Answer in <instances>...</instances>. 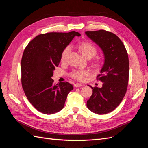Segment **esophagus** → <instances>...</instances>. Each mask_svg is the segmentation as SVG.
I'll return each mask as SVG.
<instances>
[{
  "instance_id": "34e87169",
  "label": "esophagus",
  "mask_w": 148,
  "mask_h": 148,
  "mask_svg": "<svg viewBox=\"0 0 148 148\" xmlns=\"http://www.w3.org/2000/svg\"><path fill=\"white\" fill-rule=\"evenodd\" d=\"M82 86V84L81 83H75V84H74V86L76 87V88L80 87V86Z\"/></svg>"
}]
</instances>
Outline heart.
I'll list each match as a JSON object with an SVG mask.
<instances>
[{
  "label": "heart",
  "instance_id": "heart-1",
  "mask_svg": "<svg viewBox=\"0 0 148 148\" xmlns=\"http://www.w3.org/2000/svg\"><path fill=\"white\" fill-rule=\"evenodd\" d=\"M77 48L82 54L87 59H91V58L96 56L97 52L96 47L92 43L86 41L79 43L77 45ZM70 52V46H66L64 49V50L62 52L60 57L62 62L66 61ZM103 65H104V62L99 57H96L91 63L92 67L96 71H99L102 68ZM89 74V71L88 70L74 69L70 73L69 76L71 78L78 80V81H83L85 79V77H87Z\"/></svg>",
  "mask_w": 148,
  "mask_h": 148
}]
</instances>
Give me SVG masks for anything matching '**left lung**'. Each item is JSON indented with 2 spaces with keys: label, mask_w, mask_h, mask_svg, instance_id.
I'll return each instance as SVG.
<instances>
[{
  "label": "left lung",
  "mask_w": 148,
  "mask_h": 148,
  "mask_svg": "<svg viewBox=\"0 0 148 148\" xmlns=\"http://www.w3.org/2000/svg\"><path fill=\"white\" fill-rule=\"evenodd\" d=\"M102 49L104 64L97 80L102 87H91L92 94L87 101L88 108L92 112L102 115L109 113L119 106L126 94L129 78L128 53L123 43L113 33L106 30L85 32Z\"/></svg>",
  "instance_id": "8db88e82"
}]
</instances>
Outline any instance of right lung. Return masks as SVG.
Returning a JSON list of instances; mask_svg holds the SVG:
<instances>
[{
	"label": "right lung",
	"mask_w": 148,
	"mask_h": 148,
	"mask_svg": "<svg viewBox=\"0 0 148 148\" xmlns=\"http://www.w3.org/2000/svg\"><path fill=\"white\" fill-rule=\"evenodd\" d=\"M80 35L75 31L41 34L25 49L21 62L22 88L29 102L40 112L52 114L64 108L73 86L66 82L56 84L52 77L62 51L75 36Z\"/></svg>",
	"instance_id": "add662e5"
}]
</instances>
